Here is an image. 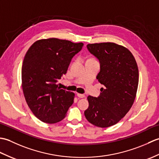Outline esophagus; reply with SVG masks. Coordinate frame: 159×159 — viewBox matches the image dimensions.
I'll return each instance as SVG.
<instances>
[{
    "mask_svg": "<svg viewBox=\"0 0 159 159\" xmlns=\"http://www.w3.org/2000/svg\"><path fill=\"white\" fill-rule=\"evenodd\" d=\"M77 96L79 97V98H83L85 97V95H84V94L77 93Z\"/></svg>",
    "mask_w": 159,
    "mask_h": 159,
    "instance_id": "1",
    "label": "esophagus"
}]
</instances>
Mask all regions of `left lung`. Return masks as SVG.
Returning <instances> with one entry per match:
<instances>
[{
  "mask_svg": "<svg viewBox=\"0 0 159 159\" xmlns=\"http://www.w3.org/2000/svg\"><path fill=\"white\" fill-rule=\"evenodd\" d=\"M87 47L100 61L97 79L105 87L99 97H87L89 107L85 116L94 126L109 127L122 119L133 106L139 83L138 66L133 54L123 46L102 42Z\"/></svg>",
  "mask_w": 159,
  "mask_h": 159,
  "instance_id": "1",
  "label": "left lung"
}]
</instances>
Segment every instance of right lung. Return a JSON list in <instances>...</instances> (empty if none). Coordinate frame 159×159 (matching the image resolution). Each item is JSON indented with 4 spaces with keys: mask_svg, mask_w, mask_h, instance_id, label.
Masks as SVG:
<instances>
[{
    "mask_svg": "<svg viewBox=\"0 0 159 159\" xmlns=\"http://www.w3.org/2000/svg\"><path fill=\"white\" fill-rule=\"evenodd\" d=\"M83 45L66 39H42L26 52L22 67L23 93L30 109L43 122L61 121L73 104L74 93L60 89L56 83Z\"/></svg>",
    "mask_w": 159,
    "mask_h": 159,
    "instance_id": "1",
    "label": "right lung"
}]
</instances>
